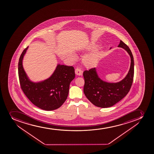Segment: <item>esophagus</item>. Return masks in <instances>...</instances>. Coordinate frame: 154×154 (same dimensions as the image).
Instances as JSON below:
<instances>
[{
    "label": "esophagus",
    "mask_w": 154,
    "mask_h": 154,
    "mask_svg": "<svg viewBox=\"0 0 154 154\" xmlns=\"http://www.w3.org/2000/svg\"><path fill=\"white\" fill-rule=\"evenodd\" d=\"M75 72L76 75H78V76H81L82 75V72L81 71V70L80 69H76L75 70Z\"/></svg>",
    "instance_id": "1"
}]
</instances>
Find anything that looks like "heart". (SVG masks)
<instances>
[{
  "label": "heart",
  "instance_id": "1",
  "mask_svg": "<svg viewBox=\"0 0 154 154\" xmlns=\"http://www.w3.org/2000/svg\"><path fill=\"white\" fill-rule=\"evenodd\" d=\"M97 47L96 45H92L91 47V49H94ZM101 56L100 52L98 51H95L91 54L88 56L84 57L82 60V63L86 68L90 69L94 67L96 63L99 61V59ZM72 57L74 58V57L72 56Z\"/></svg>",
  "mask_w": 154,
  "mask_h": 154
}]
</instances>
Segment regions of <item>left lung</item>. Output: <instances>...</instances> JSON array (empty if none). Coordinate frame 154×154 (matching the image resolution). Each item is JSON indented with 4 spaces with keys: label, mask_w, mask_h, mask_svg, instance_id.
Masks as SVG:
<instances>
[{
    "label": "left lung",
    "mask_w": 154,
    "mask_h": 154,
    "mask_svg": "<svg viewBox=\"0 0 154 154\" xmlns=\"http://www.w3.org/2000/svg\"><path fill=\"white\" fill-rule=\"evenodd\" d=\"M118 47L126 51L131 59L130 70L122 81L117 83L103 81L98 76L95 68L83 72L85 80L83 91L87 99L96 106L107 108L114 105L126 96L133 84L134 75L133 54L129 47L122 41Z\"/></svg>",
    "instance_id": "left-lung-1"
}]
</instances>
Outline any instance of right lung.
Wrapping results in <instances>:
<instances>
[{
    "instance_id": "obj_1",
    "label": "right lung",
    "mask_w": 154,
    "mask_h": 154,
    "mask_svg": "<svg viewBox=\"0 0 154 154\" xmlns=\"http://www.w3.org/2000/svg\"><path fill=\"white\" fill-rule=\"evenodd\" d=\"M26 47L20 56L18 73L20 85L28 99L36 106L45 110L59 108L67 99L70 83L75 78L73 66L58 65L50 78L42 82L30 81L23 68V59Z\"/></svg>"
}]
</instances>
